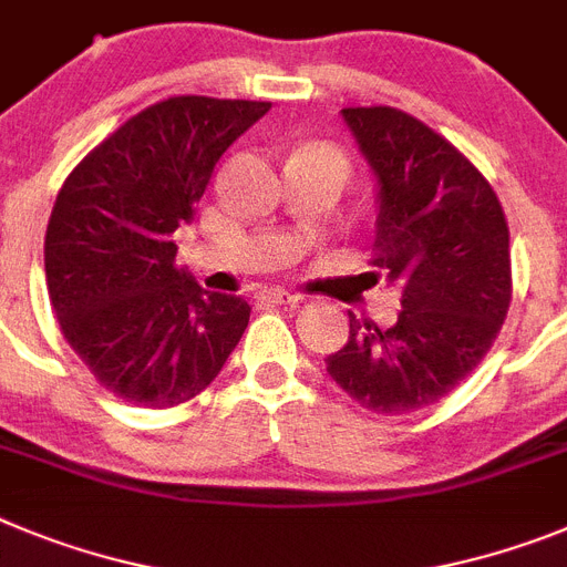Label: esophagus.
Returning a JSON list of instances; mask_svg holds the SVG:
<instances>
[{"mask_svg": "<svg viewBox=\"0 0 567 567\" xmlns=\"http://www.w3.org/2000/svg\"><path fill=\"white\" fill-rule=\"evenodd\" d=\"M299 299H302L299 293H290V290L285 288L262 290V302H270V305H297Z\"/></svg>", "mask_w": 567, "mask_h": 567, "instance_id": "1", "label": "esophagus"}]
</instances>
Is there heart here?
<instances>
[{
	"mask_svg": "<svg viewBox=\"0 0 567 567\" xmlns=\"http://www.w3.org/2000/svg\"><path fill=\"white\" fill-rule=\"evenodd\" d=\"M297 154H313V156H324V159L337 162V165L342 167V174H344V171H348V165H344V156L339 154V151H333V147H328V145H305V147H299Z\"/></svg>",
	"mask_w": 567,
	"mask_h": 567,
	"instance_id": "b5f03b06",
	"label": "heart"
}]
</instances>
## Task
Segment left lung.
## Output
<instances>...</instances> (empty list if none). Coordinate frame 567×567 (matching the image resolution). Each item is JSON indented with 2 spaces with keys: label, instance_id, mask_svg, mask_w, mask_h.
<instances>
[{
  "label": "left lung",
  "instance_id": "left-lung-1",
  "mask_svg": "<svg viewBox=\"0 0 567 567\" xmlns=\"http://www.w3.org/2000/svg\"><path fill=\"white\" fill-rule=\"evenodd\" d=\"M342 120L377 179L373 265L402 311L391 328L351 313L324 365L353 402L396 416L440 402L491 351L511 305L508 223L488 179L420 120L382 105Z\"/></svg>",
  "mask_w": 567,
  "mask_h": 567
}]
</instances>
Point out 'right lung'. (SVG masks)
<instances>
[{"mask_svg":"<svg viewBox=\"0 0 567 567\" xmlns=\"http://www.w3.org/2000/svg\"><path fill=\"white\" fill-rule=\"evenodd\" d=\"M270 102L171 96L131 116L73 167L45 234L48 297L79 359L140 408L194 400L223 371L250 305L176 268L219 156Z\"/></svg>","mask_w":567,"mask_h":567,"instance_id":"add662e5","label":"right lung"}]
</instances>
